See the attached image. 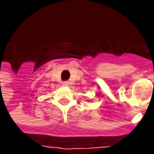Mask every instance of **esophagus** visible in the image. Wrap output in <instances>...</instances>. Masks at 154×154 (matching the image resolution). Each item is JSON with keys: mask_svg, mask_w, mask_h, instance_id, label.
<instances>
[{"mask_svg": "<svg viewBox=\"0 0 154 154\" xmlns=\"http://www.w3.org/2000/svg\"><path fill=\"white\" fill-rule=\"evenodd\" d=\"M63 87H68V86H69V82H67V81L63 82Z\"/></svg>", "mask_w": 154, "mask_h": 154, "instance_id": "1", "label": "esophagus"}]
</instances>
